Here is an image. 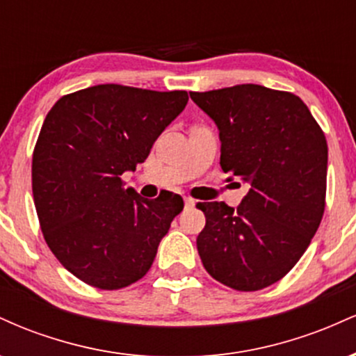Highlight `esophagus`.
Here are the masks:
<instances>
[{
    "label": "esophagus",
    "mask_w": 356,
    "mask_h": 356,
    "mask_svg": "<svg viewBox=\"0 0 356 356\" xmlns=\"http://www.w3.org/2000/svg\"><path fill=\"white\" fill-rule=\"evenodd\" d=\"M184 204H186V207H194L195 206V201L191 197H184Z\"/></svg>",
    "instance_id": "34e87169"
}]
</instances>
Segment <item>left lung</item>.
I'll list each match as a JSON object with an SVG mask.
<instances>
[{
    "instance_id": "8db88e82",
    "label": "left lung",
    "mask_w": 356,
    "mask_h": 356,
    "mask_svg": "<svg viewBox=\"0 0 356 356\" xmlns=\"http://www.w3.org/2000/svg\"><path fill=\"white\" fill-rule=\"evenodd\" d=\"M219 129L220 167L248 182L238 209L199 202L206 271L238 291L276 283L303 256L325 212L328 145L300 97L261 85L191 92ZM229 177V179H232Z\"/></svg>"
}]
</instances>
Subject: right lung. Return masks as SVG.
Masks as SVG:
<instances>
[{
  "label": "right lung",
  "instance_id": "right-lung-1",
  "mask_svg": "<svg viewBox=\"0 0 356 356\" xmlns=\"http://www.w3.org/2000/svg\"><path fill=\"white\" fill-rule=\"evenodd\" d=\"M187 92L105 83L65 95L44 118L31 165L44 241L73 276L120 289L149 271L159 243L182 211L177 194L140 197L120 175L136 170Z\"/></svg>",
  "mask_w": 356,
  "mask_h": 356
}]
</instances>
